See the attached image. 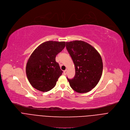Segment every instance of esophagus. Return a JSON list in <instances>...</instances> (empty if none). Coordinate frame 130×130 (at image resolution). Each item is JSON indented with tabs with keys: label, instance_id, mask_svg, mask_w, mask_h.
<instances>
[{
	"label": "esophagus",
	"instance_id": "1",
	"mask_svg": "<svg viewBox=\"0 0 130 130\" xmlns=\"http://www.w3.org/2000/svg\"><path fill=\"white\" fill-rule=\"evenodd\" d=\"M67 70H65L64 71V72H63V73H64V74L65 75H66V74H67Z\"/></svg>",
	"mask_w": 130,
	"mask_h": 130
}]
</instances>
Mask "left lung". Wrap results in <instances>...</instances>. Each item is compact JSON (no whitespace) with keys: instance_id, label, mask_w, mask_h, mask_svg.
I'll return each instance as SVG.
<instances>
[{"instance_id":"8db88e82","label":"left lung","mask_w":130,"mask_h":130,"mask_svg":"<svg viewBox=\"0 0 130 130\" xmlns=\"http://www.w3.org/2000/svg\"><path fill=\"white\" fill-rule=\"evenodd\" d=\"M75 68V75L68 79L71 88L78 93L88 92L96 87L102 74L103 63L98 52L83 41L66 42Z\"/></svg>"}]
</instances>
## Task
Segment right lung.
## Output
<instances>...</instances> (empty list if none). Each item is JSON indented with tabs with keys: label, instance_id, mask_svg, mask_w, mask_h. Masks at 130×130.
Listing matches in <instances>:
<instances>
[{
	"label": "right lung",
	"instance_id": "1",
	"mask_svg": "<svg viewBox=\"0 0 130 130\" xmlns=\"http://www.w3.org/2000/svg\"><path fill=\"white\" fill-rule=\"evenodd\" d=\"M65 46V42L49 41L33 52L26 65V74L33 87L47 92L55 87L63 73L55 57Z\"/></svg>",
	"mask_w": 130,
	"mask_h": 130
}]
</instances>
